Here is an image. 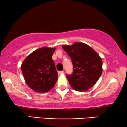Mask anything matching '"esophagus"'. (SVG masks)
<instances>
[{
	"instance_id": "1",
	"label": "esophagus",
	"mask_w": 127,
	"mask_h": 127,
	"mask_svg": "<svg viewBox=\"0 0 127 127\" xmlns=\"http://www.w3.org/2000/svg\"><path fill=\"white\" fill-rule=\"evenodd\" d=\"M58 73L59 74H63L64 73V71H63V70H62V71H59Z\"/></svg>"
}]
</instances>
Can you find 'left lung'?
<instances>
[{"mask_svg": "<svg viewBox=\"0 0 127 127\" xmlns=\"http://www.w3.org/2000/svg\"><path fill=\"white\" fill-rule=\"evenodd\" d=\"M72 60L73 72L67 75L71 87L83 92L94 86L102 73V61L98 54L88 45L76 42L62 46Z\"/></svg>", "mask_w": 127, "mask_h": 127, "instance_id": "8db88e82", "label": "left lung"}]
</instances>
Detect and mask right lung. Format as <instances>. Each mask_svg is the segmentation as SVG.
Wrapping results in <instances>:
<instances>
[{"instance_id": "obj_1", "label": "right lung", "mask_w": 127, "mask_h": 127, "mask_svg": "<svg viewBox=\"0 0 127 127\" xmlns=\"http://www.w3.org/2000/svg\"><path fill=\"white\" fill-rule=\"evenodd\" d=\"M55 48L41 47L30 54L21 65L28 86L37 93H46L54 87L58 74L52 56Z\"/></svg>"}]
</instances>
